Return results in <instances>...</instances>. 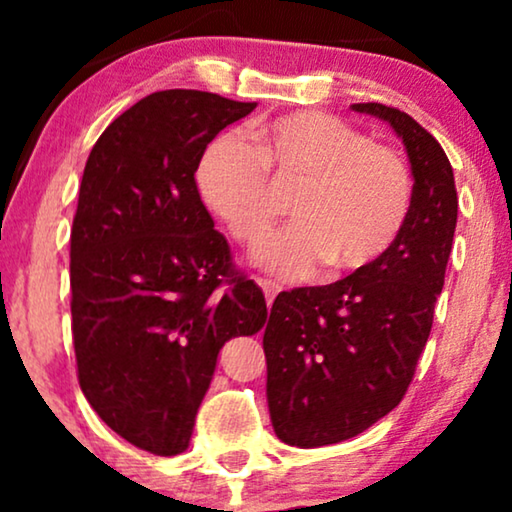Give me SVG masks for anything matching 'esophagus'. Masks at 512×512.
Returning a JSON list of instances; mask_svg holds the SVG:
<instances>
[{"mask_svg":"<svg viewBox=\"0 0 512 512\" xmlns=\"http://www.w3.org/2000/svg\"><path fill=\"white\" fill-rule=\"evenodd\" d=\"M258 286H261V289H263L268 305H272V300H275L277 293L282 291V286H279L277 282H272V279H268V277H258Z\"/></svg>","mask_w":512,"mask_h":512,"instance_id":"esophagus-1","label":"esophagus"}]
</instances>
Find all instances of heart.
I'll use <instances>...</instances> for the list:
<instances>
[{
  "mask_svg": "<svg viewBox=\"0 0 512 512\" xmlns=\"http://www.w3.org/2000/svg\"><path fill=\"white\" fill-rule=\"evenodd\" d=\"M254 149L219 137L202 153L195 184L205 205L244 247H256L277 221L270 177L300 186L296 223L258 251V263L284 277H310L328 263L354 272L380 261L408 223L412 177L394 149L319 111H296L256 125Z\"/></svg>",
  "mask_w": 512,
  "mask_h": 512,
  "instance_id": "1",
  "label": "heart"
}]
</instances>
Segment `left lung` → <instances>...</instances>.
<instances>
[{
	"label": "left lung",
	"mask_w": 512,
	"mask_h": 512,
	"mask_svg": "<svg viewBox=\"0 0 512 512\" xmlns=\"http://www.w3.org/2000/svg\"><path fill=\"white\" fill-rule=\"evenodd\" d=\"M403 139L412 207L380 261L326 286L282 291L263 333L270 419L279 440L321 447L359 436L408 391L429 340L457 228V188L443 146L387 104H352Z\"/></svg>",
	"instance_id": "8db88e82"
}]
</instances>
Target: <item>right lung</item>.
Instances as JSON below:
<instances>
[{
  "label": "right lung",
  "mask_w": 512,
  "mask_h": 512,
  "mask_svg": "<svg viewBox=\"0 0 512 512\" xmlns=\"http://www.w3.org/2000/svg\"><path fill=\"white\" fill-rule=\"evenodd\" d=\"M256 109L202 90H160L90 151L69 249L83 396L102 422L158 457L184 452L216 356L268 319L202 205L207 144Z\"/></svg>",
  "instance_id": "right-lung-1"
}]
</instances>
